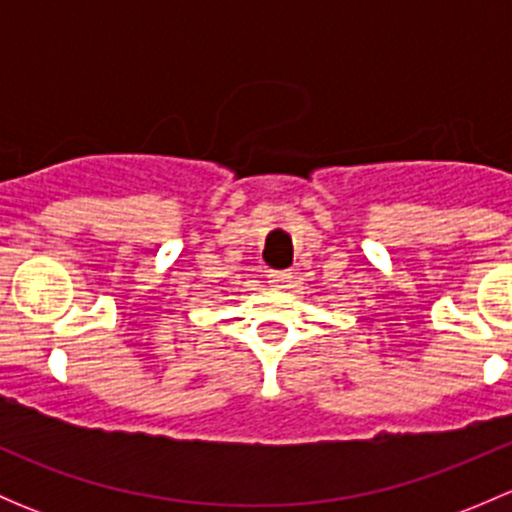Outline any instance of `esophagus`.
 Masks as SVG:
<instances>
[{
  "label": "esophagus",
  "instance_id": "obj_1",
  "mask_svg": "<svg viewBox=\"0 0 512 512\" xmlns=\"http://www.w3.org/2000/svg\"><path fill=\"white\" fill-rule=\"evenodd\" d=\"M267 280H270L272 287L285 289V287H289V282L294 280V275L289 270H272L270 275H267Z\"/></svg>",
  "mask_w": 512,
  "mask_h": 512
}]
</instances>
